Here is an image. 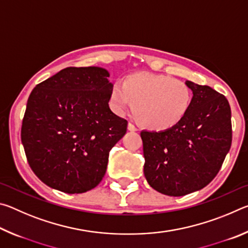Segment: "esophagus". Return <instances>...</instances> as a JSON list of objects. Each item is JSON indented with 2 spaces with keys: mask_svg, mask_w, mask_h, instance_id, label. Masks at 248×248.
<instances>
[{
  "mask_svg": "<svg viewBox=\"0 0 248 248\" xmlns=\"http://www.w3.org/2000/svg\"><path fill=\"white\" fill-rule=\"evenodd\" d=\"M128 130H129V131H132V132H134V131H138V128H137L136 125H134L133 124L129 123V124H128Z\"/></svg>",
  "mask_w": 248,
  "mask_h": 248,
  "instance_id": "esophagus-1",
  "label": "esophagus"
}]
</instances>
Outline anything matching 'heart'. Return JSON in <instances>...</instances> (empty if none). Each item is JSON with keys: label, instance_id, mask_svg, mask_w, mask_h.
<instances>
[{"label": "heart", "instance_id": "obj_1", "mask_svg": "<svg viewBox=\"0 0 248 248\" xmlns=\"http://www.w3.org/2000/svg\"><path fill=\"white\" fill-rule=\"evenodd\" d=\"M111 102L123 111L133 105L140 123L153 130H166L184 119L189 110L192 93L182 79L169 75L137 73L115 83Z\"/></svg>", "mask_w": 248, "mask_h": 248}]
</instances>
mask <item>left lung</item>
I'll list each match as a JSON object with an SVG mask.
<instances>
[{
    "label": "left lung",
    "instance_id": "obj_1",
    "mask_svg": "<svg viewBox=\"0 0 248 248\" xmlns=\"http://www.w3.org/2000/svg\"><path fill=\"white\" fill-rule=\"evenodd\" d=\"M189 110L174 127L141 131L144 176L163 195L185 196L203 187L219 173L232 143L228 99L207 85L191 81Z\"/></svg>",
    "mask_w": 248,
    "mask_h": 248
}]
</instances>
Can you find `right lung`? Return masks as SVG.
<instances>
[{"instance_id":"right-lung-1","label":"right lung","mask_w":248,"mask_h":248,"mask_svg":"<svg viewBox=\"0 0 248 248\" xmlns=\"http://www.w3.org/2000/svg\"><path fill=\"white\" fill-rule=\"evenodd\" d=\"M100 66L66 68L29 95L22 143L33 173L53 189L82 194L102 182L128 121L111 111L114 86Z\"/></svg>"}]
</instances>
